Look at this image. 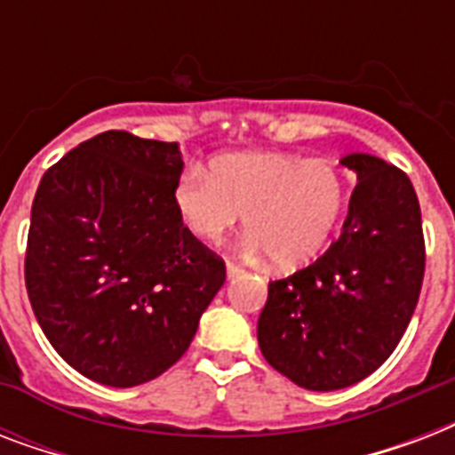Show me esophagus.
Returning a JSON list of instances; mask_svg holds the SVG:
<instances>
[{"label": "esophagus", "instance_id": "34e87169", "mask_svg": "<svg viewBox=\"0 0 455 455\" xmlns=\"http://www.w3.org/2000/svg\"><path fill=\"white\" fill-rule=\"evenodd\" d=\"M243 274H245V269H243V267H238V264H234V262H227V276L228 278H238V276H243Z\"/></svg>", "mask_w": 455, "mask_h": 455}]
</instances>
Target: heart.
Masks as SVG:
<instances>
[{
  "mask_svg": "<svg viewBox=\"0 0 455 455\" xmlns=\"http://www.w3.org/2000/svg\"><path fill=\"white\" fill-rule=\"evenodd\" d=\"M184 227L203 241H220L243 220L245 250L269 255L278 269L314 262L349 203V181L332 160L250 151L214 157L210 174L188 167L174 184Z\"/></svg>",
  "mask_w": 455,
  "mask_h": 455,
  "instance_id": "obj_1",
  "label": "heart"
}]
</instances>
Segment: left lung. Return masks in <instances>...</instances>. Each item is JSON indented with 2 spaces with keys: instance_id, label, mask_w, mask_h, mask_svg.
Returning a JSON list of instances; mask_svg holds the SVG:
<instances>
[{
  "instance_id": "left-lung-1",
  "label": "left lung",
  "mask_w": 455,
  "mask_h": 455,
  "mask_svg": "<svg viewBox=\"0 0 455 455\" xmlns=\"http://www.w3.org/2000/svg\"><path fill=\"white\" fill-rule=\"evenodd\" d=\"M356 172L342 234L316 262L271 281L257 321L264 359L314 392L349 387L399 345L420 295L425 241L411 179L368 153Z\"/></svg>"
}]
</instances>
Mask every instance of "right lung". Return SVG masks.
Instances as JSON below:
<instances>
[{"instance_id": "1", "label": "right lung", "mask_w": 455, "mask_h": 455, "mask_svg": "<svg viewBox=\"0 0 455 455\" xmlns=\"http://www.w3.org/2000/svg\"><path fill=\"white\" fill-rule=\"evenodd\" d=\"M179 144L103 132L46 170L35 193L25 288L68 366L108 387L163 375L227 281L184 227Z\"/></svg>"}]
</instances>
